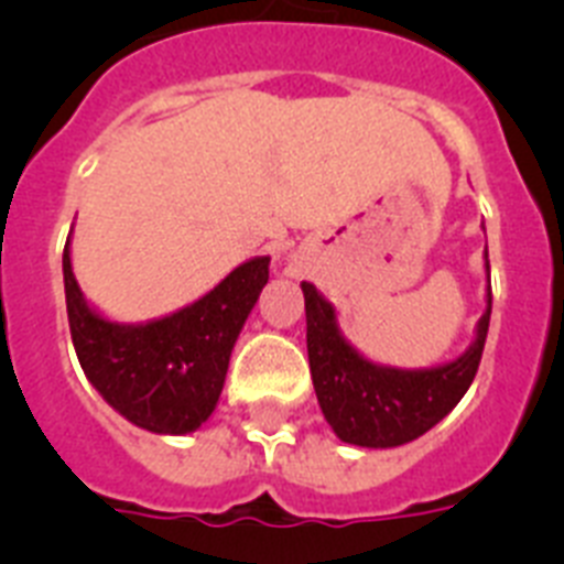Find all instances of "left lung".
Returning a JSON list of instances; mask_svg holds the SVG:
<instances>
[{
    "label": "left lung",
    "instance_id": "8db88e82",
    "mask_svg": "<svg viewBox=\"0 0 564 564\" xmlns=\"http://www.w3.org/2000/svg\"><path fill=\"white\" fill-rule=\"evenodd\" d=\"M302 293L313 390L325 421L344 443L364 449H392L415 441L449 415L475 381L491 318V285L486 288V311L466 352L423 370L387 367L361 356L344 338L336 307L316 291V285L302 282Z\"/></svg>",
    "mask_w": 564,
    "mask_h": 564
}]
</instances>
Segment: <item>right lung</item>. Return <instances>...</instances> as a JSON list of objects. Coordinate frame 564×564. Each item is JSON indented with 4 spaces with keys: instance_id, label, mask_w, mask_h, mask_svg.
<instances>
[{
    "instance_id": "1",
    "label": "right lung",
    "mask_w": 564,
    "mask_h": 564,
    "mask_svg": "<svg viewBox=\"0 0 564 564\" xmlns=\"http://www.w3.org/2000/svg\"><path fill=\"white\" fill-rule=\"evenodd\" d=\"M73 234V231H69ZM271 257L234 268L192 305L149 322H112L89 305L64 246V296L87 381L118 415L154 435H188L212 417L248 313L268 285Z\"/></svg>"
}]
</instances>
